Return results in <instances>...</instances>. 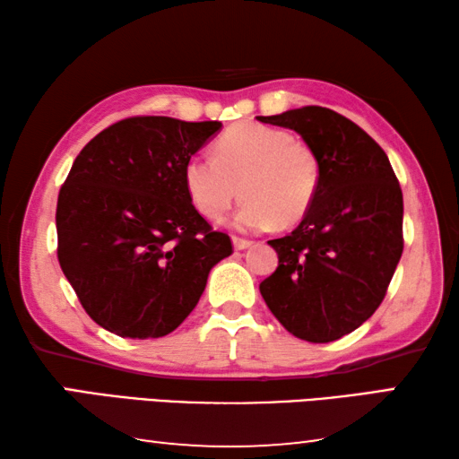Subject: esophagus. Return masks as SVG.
Segmentation results:
<instances>
[{"label":"esophagus","mask_w":459,"mask_h":459,"mask_svg":"<svg viewBox=\"0 0 459 459\" xmlns=\"http://www.w3.org/2000/svg\"><path fill=\"white\" fill-rule=\"evenodd\" d=\"M232 245H235L237 251H245L253 245V240H247V238H240V237H232Z\"/></svg>","instance_id":"obj_1"}]
</instances>
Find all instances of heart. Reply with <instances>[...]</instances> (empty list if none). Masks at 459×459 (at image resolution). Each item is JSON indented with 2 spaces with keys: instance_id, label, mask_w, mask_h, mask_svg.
<instances>
[{
  "instance_id": "obj_1",
  "label": "heart",
  "mask_w": 459,
  "mask_h": 459,
  "mask_svg": "<svg viewBox=\"0 0 459 459\" xmlns=\"http://www.w3.org/2000/svg\"><path fill=\"white\" fill-rule=\"evenodd\" d=\"M216 158L196 153L184 166V188L208 221H221L240 192L237 229L257 232L304 219L320 186V160L301 139L263 123H238L219 137Z\"/></svg>"
}]
</instances>
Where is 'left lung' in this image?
Listing matches in <instances>:
<instances>
[{
    "mask_svg": "<svg viewBox=\"0 0 459 459\" xmlns=\"http://www.w3.org/2000/svg\"><path fill=\"white\" fill-rule=\"evenodd\" d=\"M298 131L320 160V186L299 227L269 240L279 265L259 290L295 338L333 342L385 299L403 253V192L391 161L356 123L325 107L259 117Z\"/></svg>",
    "mask_w": 459,
    "mask_h": 459,
    "instance_id": "1",
    "label": "left lung"
}]
</instances>
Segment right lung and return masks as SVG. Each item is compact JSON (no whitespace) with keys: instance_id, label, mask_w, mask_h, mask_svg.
Here are the masks:
<instances>
[{"instance_id":"obj_1","label":"right lung","mask_w":459,"mask_h":459,"mask_svg":"<svg viewBox=\"0 0 459 459\" xmlns=\"http://www.w3.org/2000/svg\"><path fill=\"white\" fill-rule=\"evenodd\" d=\"M221 127L129 117L76 155L58 194V261L100 328L134 340L174 332L232 253L184 188L186 161Z\"/></svg>"}]
</instances>
